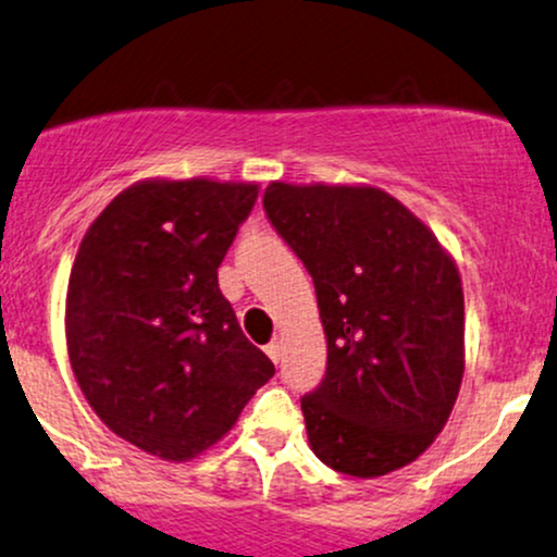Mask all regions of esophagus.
<instances>
[{"label":"esophagus","instance_id":"1","mask_svg":"<svg viewBox=\"0 0 557 557\" xmlns=\"http://www.w3.org/2000/svg\"><path fill=\"white\" fill-rule=\"evenodd\" d=\"M264 350H267V356H270L274 363H280V356H283V345H280V341H272Z\"/></svg>","mask_w":557,"mask_h":557}]
</instances>
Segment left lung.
Returning a JSON list of instances; mask_svg holds the SVG:
<instances>
[{
	"instance_id": "obj_1",
	"label": "left lung",
	"mask_w": 557,
	"mask_h": 557,
	"mask_svg": "<svg viewBox=\"0 0 557 557\" xmlns=\"http://www.w3.org/2000/svg\"><path fill=\"white\" fill-rule=\"evenodd\" d=\"M264 212L314 280L327 372L300 398L309 445L341 474L417 461L463 380V287L417 214L374 185L264 190Z\"/></svg>"
}]
</instances>
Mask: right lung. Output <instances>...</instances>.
<instances>
[{
    "instance_id": "obj_1",
    "label": "right lung",
    "mask_w": 557,
    "mask_h": 557,
    "mask_svg": "<svg viewBox=\"0 0 557 557\" xmlns=\"http://www.w3.org/2000/svg\"><path fill=\"white\" fill-rule=\"evenodd\" d=\"M257 183H133L83 235L67 285V356L96 417L162 461L220 443L274 363L243 335L216 270Z\"/></svg>"
}]
</instances>
